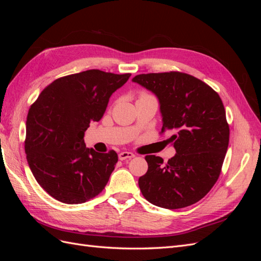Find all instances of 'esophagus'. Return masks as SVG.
<instances>
[{
    "mask_svg": "<svg viewBox=\"0 0 261 261\" xmlns=\"http://www.w3.org/2000/svg\"><path fill=\"white\" fill-rule=\"evenodd\" d=\"M135 156V154L132 153V152H127V151H123L121 153H118V159L121 161L126 160V159H132V158Z\"/></svg>",
    "mask_w": 261,
    "mask_h": 261,
    "instance_id": "34e87169",
    "label": "esophagus"
}]
</instances>
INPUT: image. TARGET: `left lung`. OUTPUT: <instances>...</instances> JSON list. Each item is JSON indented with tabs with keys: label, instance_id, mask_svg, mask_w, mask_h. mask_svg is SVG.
I'll return each mask as SVG.
<instances>
[{
	"label": "left lung",
	"instance_id": "left-lung-1",
	"mask_svg": "<svg viewBox=\"0 0 261 261\" xmlns=\"http://www.w3.org/2000/svg\"><path fill=\"white\" fill-rule=\"evenodd\" d=\"M132 82L158 98L162 132L175 148V155L163 159L146 155L148 171L138 185L154 206L179 209L199 201L220 175L228 146L230 129L219 94L198 78L184 73H150Z\"/></svg>",
	"mask_w": 261,
	"mask_h": 261
}]
</instances>
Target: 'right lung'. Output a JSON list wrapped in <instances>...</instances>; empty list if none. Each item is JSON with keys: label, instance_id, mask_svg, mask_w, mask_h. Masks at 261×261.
Returning <instances> with one entry per match:
<instances>
[{"label": "right lung", "instance_id": "right-lung-1", "mask_svg": "<svg viewBox=\"0 0 261 261\" xmlns=\"http://www.w3.org/2000/svg\"><path fill=\"white\" fill-rule=\"evenodd\" d=\"M129 76L89 69L62 77L46 87L29 109L27 161L39 185L53 198L83 203L103 191L117 153L87 148L85 132L90 123L101 120L110 97Z\"/></svg>", "mask_w": 261, "mask_h": 261}]
</instances>
